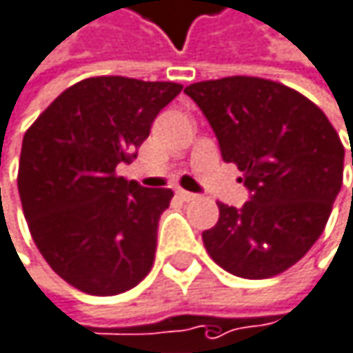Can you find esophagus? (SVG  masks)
Instances as JSON below:
<instances>
[{
  "label": "esophagus",
  "instance_id": "esophagus-1",
  "mask_svg": "<svg viewBox=\"0 0 353 353\" xmlns=\"http://www.w3.org/2000/svg\"><path fill=\"white\" fill-rule=\"evenodd\" d=\"M176 196L181 200V202H194L198 196L192 194V192H185V190H176Z\"/></svg>",
  "mask_w": 353,
  "mask_h": 353
}]
</instances>
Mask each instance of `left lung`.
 I'll return each instance as SVG.
<instances>
[{"label":"left lung","instance_id":"left-lung-1","mask_svg":"<svg viewBox=\"0 0 353 353\" xmlns=\"http://www.w3.org/2000/svg\"><path fill=\"white\" fill-rule=\"evenodd\" d=\"M183 92L250 190L242 208L218 202L216 226L202 232L212 261L242 279L287 271L321 236L341 190L343 145L334 125L301 92L267 79L226 77Z\"/></svg>","mask_w":353,"mask_h":353}]
</instances>
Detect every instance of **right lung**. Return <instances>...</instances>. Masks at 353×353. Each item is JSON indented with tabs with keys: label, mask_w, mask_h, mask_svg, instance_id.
Returning a JSON list of instances; mask_svg holds the SVG:
<instances>
[{
	"label": "right lung",
	"mask_w": 353,
	"mask_h": 353,
	"mask_svg": "<svg viewBox=\"0 0 353 353\" xmlns=\"http://www.w3.org/2000/svg\"><path fill=\"white\" fill-rule=\"evenodd\" d=\"M177 82L92 77L66 88L23 135L17 190L52 271L88 295H119L151 271L174 192L117 176L137 157Z\"/></svg>",
	"instance_id": "right-lung-1"
}]
</instances>
